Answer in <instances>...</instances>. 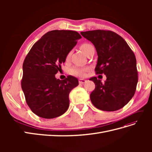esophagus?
Returning <instances> with one entry per match:
<instances>
[{"mask_svg":"<svg viewBox=\"0 0 152 152\" xmlns=\"http://www.w3.org/2000/svg\"><path fill=\"white\" fill-rule=\"evenodd\" d=\"M86 82V80H84V79H79V84H84Z\"/></svg>","mask_w":152,"mask_h":152,"instance_id":"34e87169","label":"esophagus"}]
</instances>
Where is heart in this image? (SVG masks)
<instances>
[{"instance_id":"obj_1","label":"heart","mask_w":152,"mask_h":152,"mask_svg":"<svg viewBox=\"0 0 152 152\" xmlns=\"http://www.w3.org/2000/svg\"><path fill=\"white\" fill-rule=\"evenodd\" d=\"M91 46H93L91 44H88V43H84L83 44H82L80 45V49L83 51L85 54H86L87 50H88ZM70 53L68 54L67 56H66V59H69V57H70ZM86 69L83 68H80V67H77V66H74L72 68H71V73L72 74L74 75H77V76H83L84 75V72H85Z\"/></svg>"}]
</instances>
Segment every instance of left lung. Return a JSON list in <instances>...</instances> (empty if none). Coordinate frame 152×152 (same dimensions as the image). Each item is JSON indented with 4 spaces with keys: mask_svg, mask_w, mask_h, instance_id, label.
Here are the masks:
<instances>
[{
    "mask_svg": "<svg viewBox=\"0 0 152 152\" xmlns=\"http://www.w3.org/2000/svg\"><path fill=\"white\" fill-rule=\"evenodd\" d=\"M80 34L97 51L96 73L107 77L103 84L96 77L89 79L95 84L90 95L92 103L103 111L122 108L134 95L138 80L134 53L125 40L112 31L95 30Z\"/></svg>",
    "mask_w": 152,
    "mask_h": 152,
    "instance_id": "obj_1",
    "label": "left lung"
}]
</instances>
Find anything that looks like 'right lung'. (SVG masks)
Instances as JSON below:
<instances>
[{
  "label": "right lung",
  "mask_w": 152,
  "mask_h": 152,
  "mask_svg": "<svg viewBox=\"0 0 152 152\" xmlns=\"http://www.w3.org/2000/svg\"><path fill=\"white\" fill-rule=\"evenodd\" d=\"M81 37L75 31H50L34 44L26 55L23 64L21 88L27 104L39 117L56 118L68 110L69 94L79 85V81L73 76L61 80L55 75Z\"/></svg>",
  "instance_id": "obj_1"
}]
</instances>
